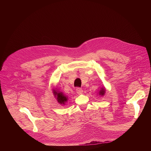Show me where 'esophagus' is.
I'll list each match as a JSON object with an SVG mask.
<instances>
[{
  "label": "esophagus",
  "instance_id": "obj_1",
  "mask_svg": "<svg viewBox=\"0 0 151 151\" xmlns=\"http://www.w3.org/2000/svg\"><path fill=\"white\" fill-rule=\"evenodd\" d=\"M76 93H77L79 95L82 94V93H83V90H82V88L78 87V88H76Z\"/></svg>",
  "mask_w": 151,
  "mask_h": 151
}]
</instances>
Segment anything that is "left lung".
Returning <instances> with one entry per match:
<instances>
[{
    "mask_svg": "<svg viewBox=\"0 0 151 151\" xmlns=\"http://www.w3.org/2000/svg\"><path fill=\"white\" fill-rule=\"evenodd\" d=\"M105 93V90L104 89H102L100 91V93H99V94L100 95H101V96H103L104 94Z\"/></svg>",
    "mask_w": 151,
    "mask_h": 151,
    "instance_id": "1",
    "label": "left lung"
}]
</instances>
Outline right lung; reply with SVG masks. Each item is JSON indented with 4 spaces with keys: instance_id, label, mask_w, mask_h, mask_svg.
<instances>
[{
    "instance_id": "right-lung-1",
    "label": "right lung",
    "mask_w": 151,
    "mask_h": 151,
    "mask_svg": "<svg viewBox=\"0 0 151 151\" xmlns=\"http://www.w3.org/2000/svg\"><path fill=\"white\" fill-rule=\"evenodd\" d=\"M54 94L55 97H57V99L58 103L60 104H64L65 102L68 100V98L64 96L62 93H58L56 91H54Z\"/></svg>"
}]
</instances>
